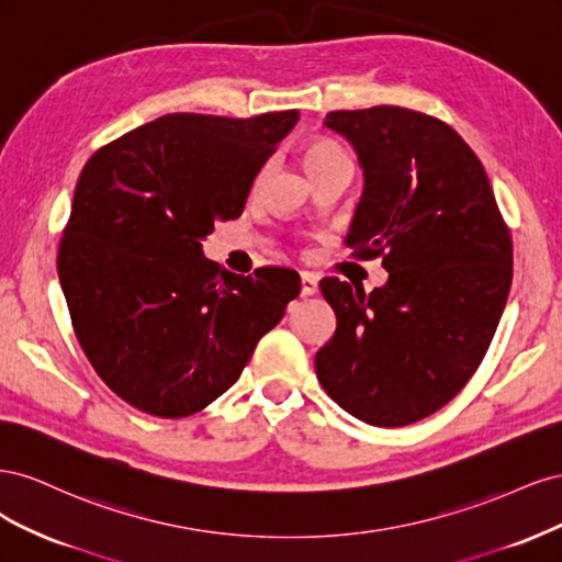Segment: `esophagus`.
Instances as JSON below:
<instances>
[{
  "label": "esophagus",
  "mask_w": 562,
  "mask_h": 562,
  "mask_svg": "<svg viewBox=\"0 0 562 562\" xmlns=\"http://www.w3.org/2000/svg\"><path fill=\"white\" fill-rule=\"evenodd\" d=\"M318 291V279L314 274H302V295L310 297Z\"/></svg>",
  "instance_id": "1"
}]
</instances>
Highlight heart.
Masks as SVG:
<instances>
[{
  "instance_id": "heart-1",
  "label": "heart",
  "mask_w": 562,
  "mask_h": 562,
  "mask_svg": "<svg viewBox=\"0 0 562 562\" xmlns=\"http://www.w3.org/2000/svg\"><path fill=\"white\" fill-rule=\"evenodd\" d=\"M337 159H349V157L345 155L342 147L330 143V140H316L307 149H304V166H307L310 173L330 161H337Z\"/></svg>"
}]
</instances>
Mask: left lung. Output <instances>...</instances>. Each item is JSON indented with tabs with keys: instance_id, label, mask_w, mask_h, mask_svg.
Segmentation results:
<instances>
[{
	"instance_id": "left-lung-1",
	"label": "left lung",
	"mask_w": 562,
	"mask_h": 562,
	"mask_svg": "<svg viewBox=\"0 0 562 562\" xmlns=\"http://www.w3.org/2000/svg\"><path fill=\"white\" fill-rule=\"evenodd\" d=\"M326 126L359 151L366 187L347 246L382 258L372 293L335 277L337 330L316 353L326 394L372 427H405L452 401L495 337L514 244L481 159L452 126L398 105L337 110Z\"/></svg>"
}]
</instances>
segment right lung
Instances as JSON below:
<instances>
[{
	"mask_svg": "<svg viewBox=\"0 0 562 562\" xmlns=\"http://www.w3.org/2000/svg\"><path fill=\"white\" fill-rule=\"evenodd\" d=\"M295 122L297 110L176 112L83 166L58 277L83 353L128 405L166 419L203 411L300 295L293 269L229 274L201 252L217 220L244 213L255 176Z\"/></svg>",
	"mask_w": 562,
	"mask_h": 562,
	"instance_id": "1",
	"label": "right lung"
}]
</instances>
